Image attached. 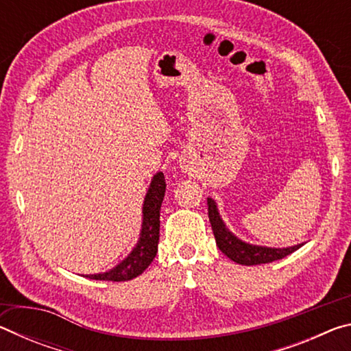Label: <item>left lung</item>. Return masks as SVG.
<instances>
[{
  "label": "left lung",
  "instance_id": "1",
  "mask_svg": "<svg viewBox=\"0 0 351 351\" xmlns=\"http://www.w3.org/2000/svg\"><path fill=\"white\" fill-rule=\"evenodd\" d=\"M207 210H209V221L212 224L213 235H215L217 246L219 247L224 255H228L230 260L235 263L252 266V265H261V263H271V261L280 260L287 255L297 251L302 245H297L293 247H265V246H254L249 245L237 239V237L226 229L223 219L219 218V213L217 210V204L212 198H207Z\"/></svg>",
  "mask_w": 351,
  "mask_h": 351
}]
</instances>
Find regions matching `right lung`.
<instances>
[{"label":"right lung","instance_id":"add662e5","mask_svg":"<svg viewBox=\"0 0 351 351\" xmlns=\"http://www.w3.org/2000/svg\"><path fill=\"white\" fill-rule=\"evenodd\" d=\"M165 178L164 173H156L153 176L150 189L145 195L144 201V219H142L141 239L132 254L117 265L114 269L104 274L85 276L93 280H108V282H125L141 276L153 258L156 257L159 243V217H161V204L165 195Z\"/></svg>","mask_w":351,"mask_h":351}]
</instances>
